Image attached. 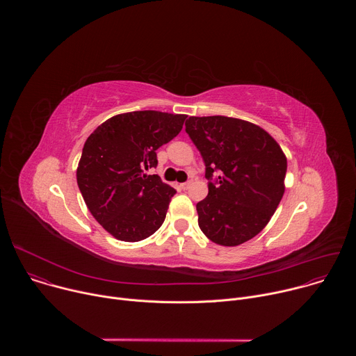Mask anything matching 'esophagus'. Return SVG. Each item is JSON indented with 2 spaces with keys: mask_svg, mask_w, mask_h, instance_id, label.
Segmentation results:
<instances>
[{
  "mask_svg": "<svg viewBox=\"0 0 356 356\" xmlns=\"http://www.w3.org/2000/svg\"><path fill=\"white\" fill-rule=\"evenodd\" d=\"M190 184H191L190 181H184V183L180 184V188H181V190H188V188H190Z\"/></svg>",
  "mask_w": 356,
  "mask_h": 356,
  "instance_id": "esophagus-1",
  "label": "esophagus"
}]
</instances>
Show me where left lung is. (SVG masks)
I'll return each instance as SVG.
<instances>
[{
    "label": "left lung",
    "mask_w": 356,
    "mask_h": 356,
    "mask_svg": "<svg viewBox=\"0 0 356 356\" xmlns=\"http://www.w3.org/2000/svg\"><path fill=\"white\" fill-rule=\"evenodd\" d=\"M186 132L206 165L209 195L198 227L213 242L236 246L258 235L284 193L287 161L261 127L222 115L190 117Z\"/></svg>",
    "instance_id": "8db88e82"
}]
</instances>
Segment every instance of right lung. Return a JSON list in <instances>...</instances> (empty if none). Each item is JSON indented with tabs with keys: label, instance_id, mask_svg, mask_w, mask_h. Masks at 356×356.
I'll list each match as a JSON object with an SVG mask.
<instances>
[{
	"label": "right lung",
	"instance_id": "add662e5",
	"mask_svg": "<svg viewBox=\"0 0 356 356\" xmlns=\"http://www.w3.org/2000/svg\"><path fill=\"white\" fill-rule=\"evenodd\" d=\"M186 117L125 113L107 120L87 138L77 184L92 217L117 239L142 241L163 224L176 190L145 170L158 166L156 150L179 135Z\"/></svg>",
	"mask_w": 356,
	"mask_h": 356
}]
</instances>
